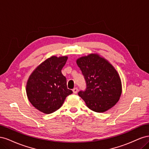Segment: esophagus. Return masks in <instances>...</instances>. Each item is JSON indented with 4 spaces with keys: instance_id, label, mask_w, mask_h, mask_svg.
Masks as SVG:
<instances>
[{
    "instance_id": "1",
    "label": "esophagus",
    "mask_w": 149,
    "mask_h": 149,
    "mask_svg": "<svg viewBox=\"0 0 149 149\" xmlns=\"http://www.w3.org/2000/svg\"><path fill=\"white\" fill-rule=\"evenodd\" d=\"M73 93L74 94H76L78 93V88H74L73 89Z\"/></svg>"
}]
</instances>
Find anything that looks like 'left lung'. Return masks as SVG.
<instances>
[{
  "mask_svg": "<svg viewBox=\"0 0 149 149\" xmlns=\"http://www.w3.org/2000/svg\"><path fill=\"white\" fill-rule=\"evenodd\" d=\"M84 76L86 88L78 95L90 109L104 112L118 102L122 93L118 71L109 61L97 54H90L76 60Z\"/></svg>",
  "mask_w": 149,
  "mask_h": 149,
  "instance_id": "1",
  "label": "left lung"
}]
</instances>
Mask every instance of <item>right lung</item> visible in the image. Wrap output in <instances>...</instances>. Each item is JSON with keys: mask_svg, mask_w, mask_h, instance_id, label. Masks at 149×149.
I'll return each mask as SVG.
<instances>
[{"mask_svg": "<svg viewBox=\"0 0 149 149\" xmlns=\"http://www.w3.org/2000/svg\"><path fill=\"white\" fill-rule=\"evenodd\" d=\"M67 56H52L37 67L27 81L26 92L29 101L36 109L51 114L61 107L66 97L73 93L66 85L61 70Z\"/></svg>", "mask_w": 149, "mask_h": 149, "instance_id": "right-lung-1", "label": "right lung"}]
</instances>
